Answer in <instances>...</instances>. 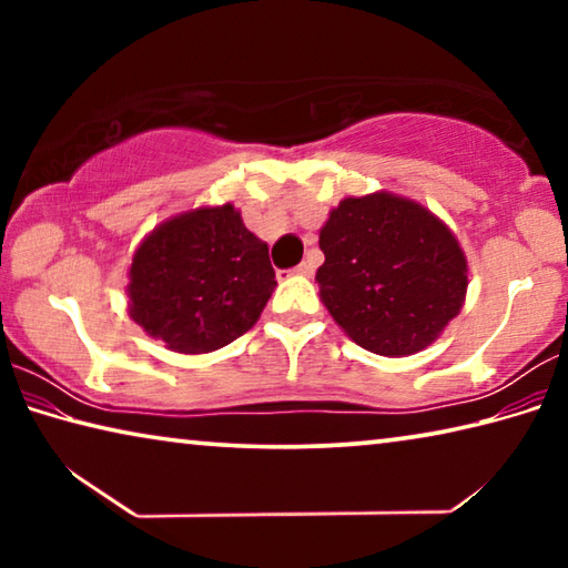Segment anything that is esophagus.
Here are the masks:
<instances>
[{"mask_svg": "<svg viewBox=\"0 0 568 568\" xmlns=\"http://www.w3.org/2000/svg\"><path fill=\"white\" fill-rule=\"evenodd\" d=\"M313 273H315V265H313V263H307V261L295 267V275H305V277H311Z\"/></svg>", "mask_w": 568, "mask_h": 568, "instance_id": "esophagus-1", "label": "esophagus"}]
</instances>
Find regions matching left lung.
<instances>
[{"instance_id":"1","label":"left lung","mask_w":568,"mask_h":568,"mask_svg":"<svg viewBox=\"0 0 568 568\" xmlns=\"http://www.w3.org/2000/svg\"><path fill=\"white\" fill-rule=\"evenodd\" d=\"M318 243L321 301L365 351L386 358L420 353L466 303L464 247L416 200L388 190L343 197Z\"/></svg>"}]
</instances>
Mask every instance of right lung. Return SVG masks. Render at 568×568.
Segmentation results:
<instances>
[{"label":"right lung","mask_w":568,"mask_h":568,"mask_svg":"<svg viewBox=\"0 0 568 568\" xmlns=\"http://www.w3.org/2000/svg\"><path fill=\"white\" fill-rule=\"evenodd\" d=\"M267 243L233 203L200 205L150 230L128 271V313L182 355L213 353L247 333L275 291Z\"/></svg>","instance_id":"1"}]
</instances>
